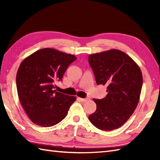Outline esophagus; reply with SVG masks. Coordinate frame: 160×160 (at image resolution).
<instances>
[{"label": "esophagus", "mask_w": 160, "mask_h": 160, "mask_svg": "<svg viewBox=\"0 0 160 160\" xmlns=\"http://www.w3.org/2000/svg\"><path fill=\"white\" fill-rule=\"evenodd\" d=\"M79 100L81 102H87L88 100L87 98H79Z\"/></svg>", "instance_id": "obj_1"}]
</instances>
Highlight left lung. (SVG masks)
<instances>
[{"label": "left lung", "mask_w": 160, "mask_h": 160, "mask_svg": "<svg viewBox=\"0 0 160 160\" xmlns=\"http://www.w3.org/2000/svg\"><path fill=\"white\" fill-rule=\"evenodd\" d=\"M98 85H106L107 95L101 100L93 99L97 108L89 121L102 131L122 127L136 108L143 78L140 67L127 53L111 49L89 55Z\"/></svg>", "instance_id": "8db88e82"}]
</instances>
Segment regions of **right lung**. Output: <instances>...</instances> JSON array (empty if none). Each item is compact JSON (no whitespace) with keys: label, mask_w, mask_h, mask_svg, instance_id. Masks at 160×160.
I'll return each mask as SVG.
<instances>
[{"label":"right lung","mask_w":160,"mask_h":160,"mask_svg":"<svg viewBox=\"0 0 160 160\" xmlns=\"http://www.w3.org/2000/svg\"><path fill=\"white\" fill-rule=\"evenodd\" d=\"M74 55L52 48L36 51L22 60L17 71L16 87L20 104L30 120L42 127H52L67 116L76 98L57 92Z\"/></svg>","instance_id":"obj_1"}]
</instances>
